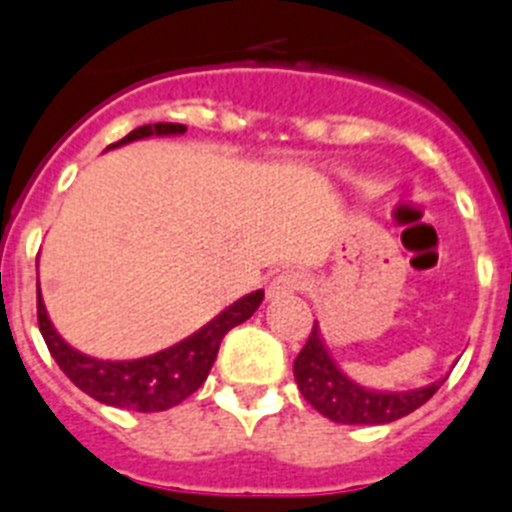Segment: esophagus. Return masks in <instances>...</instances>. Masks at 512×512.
<instances>
[{"instance_id": "esophagus-1", "label": "esophagus", "mask_w": 512, "mask_h": 512, "mask_svg": "<svg viewBox=\"0 0 512 512\" xmlns=\"http://www.w3.org/2000/svg\"><path fill=\"white\" fill-rule=\"evenodd\" d=\"M303 285H305L303 274H298V272L279 274V277H274L272 282H269V287H266V298L269 300L290 298V295H295V292L303 290Z\"/></svg>"}]
</instances>
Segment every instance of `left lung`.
I'll return each mask as SVG.
<instances>
[{
    "label": "left lung",
    "instance_id": "8db88e82",
    "mask_svg": "<svg viewBox=\"0 0 512 512\" xmlns=\"http://www.w3.org/2000/svg\"><path fill=\"white\" fill-rule=\"evenodd\" d=\"M292 370H295V381L305 401L339 425H388L432 399V393L445 381L443 378V381L427 383L412 391H375V388L360 386L334 362L329 347L323 342L318 321L313 323V331L305 347L300 349V355L295 357Z\"/></svg>",
    "mask_w": 512,
    "mask_h": 512
}]
</instances>
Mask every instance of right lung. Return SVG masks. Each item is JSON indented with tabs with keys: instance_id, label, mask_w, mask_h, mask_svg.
Returning <instances> with one entry per match:
<instances>
[{
	"instance_id": "add662e5",
	"label": "right lung",
	"mask_w": 512,
	"mask_h": 512,
	"mask_svg": "<svg viewBox=\"0 0 512 512\" xmlns=\"http://www.w3.org/2000/svg\"><path fill=\"white\" fill-rule=\"evenodd\" d=\"M183 131H186L183 124H144L129 131L121 142L111 144L108 150L147 137H178ZM261 300H264V290L243 295L233 305H227L220 316H214L202 329L178 344L160 349L155 355L137 357V360H98L64 342L48 318L41 287H38V326L56 365L87 396H93L100 404L131 409V412H163L189 399L191 393L207 381L222 336L238 323L248 321Z\"/></svg>"
}]
</instances>
